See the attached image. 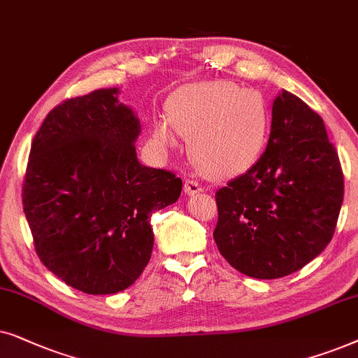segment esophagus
<instances>
[{
    "label": "esophagus",
    "instance_id": "obj_1",
    "mask_svg": "<svg viewBox=\"0 0 358 358\" xmlns=\"http://www.w3.org/2000/svg\"><path fill=\"white\" fill-rule=\"evenodd\" d=\"M201 192L203 187L196 182V180H187V182H185V193H187L188 196H193V194H198Z\"/></svg>",
    "mask_w": 358,
    "mask_h": 358
}]
</instances>
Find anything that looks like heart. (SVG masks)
<instances>
[{"label": "heart", "mask_w": 358, "mask_h": 358, "mask_svg": "<svg viewBox=\"0 0 358 358\" xmlns=\"http://www.w3.org/2000/svg\"><path fill=\"white\" fill-rule=\"evenodd\" d=\"M166 114L169 119L154 124V141L171 147L176 131L189 141L194 166L217 178L250 170L270 139L271 114L264 96L231 82L185 85L171 93Z\"/></svg>", "instance_id": "1"}]
</instances>
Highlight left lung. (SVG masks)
I'll return each instance as SVG.
<instances>
[{
	"mask_svg": "<svg viewBox=\"0 0 358 358\" xmlns=\"http://www.w3.org/2000/svg\"><path fill=\"white\" fill-rule=\"evenodd\" d=\"M344 199L339 155L303 99L282 90L259 164L216 193L214 241L241 273L282 278L326 249Z\"/></svg>",
	"mask_w": 358,
	"mask_h": 358,
	"instance_id": "left-lung-1",
	"label": "left lung"
}]
</instances>
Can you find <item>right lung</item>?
Here are the masks:
<instances>
[{"label": "right lung", "instance_id": "right-lung-1", "mask_svg": "<svg viewBox=\"0 0 358 358\" xmlns=\"http://www.w3.org/2000/svg\"><path fill=\"white\" fill-rule=\"evenodd\" d=\"M119 88L66 99L32 141L22 185L36 252L88 294L129 288L154 249L150 214L173 204L182 180L137 159L141 121Z\"/></svg>", "mask_w": 358, "mask_h": 358}]
</instances>
